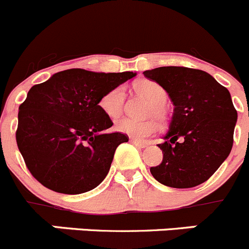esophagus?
I'll use <instances>...</instances> for the list:
<instances>
[{
    "instance_id": "1",
    "label": "esophagus",
    "mask_w": 249,
    "mask_h": 249,
    "mask_svg": "<svg viewBox=\"0 0 249 249\" xmlns=\"http://www.w3.org/2000/svg\"><path fill=\"white\" fill-rule=\"evenodd\" d=\"M130 141H131V143H134V145L135 146H138V147H140V148H143V147H146V146H147V143L146 142H142V141H140V140H136V139H130Z\"/></svg>"
}]
</instances>
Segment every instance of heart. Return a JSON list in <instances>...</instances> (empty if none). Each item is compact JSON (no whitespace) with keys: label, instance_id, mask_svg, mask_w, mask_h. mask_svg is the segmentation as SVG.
I'll list each match as a JSON object with an SVG mask.
<instances>
[{"label":"heart","instance_id":"obj_1","mask_svg":"<svg viewBox=\"0 0 249 249\" xmlns=\"http://www.w3.org/2000/svg\"><path fill=\"white\" fill-rule=\"evenodd\" d=\"M135 89L141 96L147 98L151 102L148 106V115H155L160 122H166L167 119V109L164 102L167 101V92L162 86L153 81H140L135 83ZM125 103V89L122 86L113 88L107 92L99 101V108L102 109L107 117L110 119H117L122 115L123 109ZM115 129L122 134L131 136L141 140L147 136L152 135L157 130V122L155 119L138 120L124 118L115 123Z\"/></svg>","mask_w":249,"mask_h":249}]
</instances>
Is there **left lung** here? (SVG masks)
<instances>
[{
    "label": "left lung",
    "instance_id": "8db88e82",
    "mask_svg": "<svg viewBox=\"0 0 249 249\" xmlns=\"http://www.w3.org/2000/svg\"><path fill=\"white\" fill-rule=\"evenodd\" d=\"M164 88L173 115L161 164L151 167L153 178L171 188H193L206 182L229 157L233 145L237 111L229 89L208 72L164 66L143 72Z\"/></svg>",
    "mask_w": 249,
    "mask_h": 249
}]
</instances>
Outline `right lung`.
Returning <instances> with one entry per match:
<instances>
[{"label": "right lung", "instance_id": "add662e5", "mask_svg": "<svg viewBox=\"0 0 249 249\" xmlns=\"http://www.w3.org/2000/svg\"><path fill=\"white\" fill-rule=\"evenodd\" d=\"M134 76L70 69L30 88L19 106L16 140L38 182L62 194L89 192L103 182L115 150L129 138L103 132L113 123L99 101Z\"/></svg>", "mask_w": 249, "mask_h": 249}]
</instances>
